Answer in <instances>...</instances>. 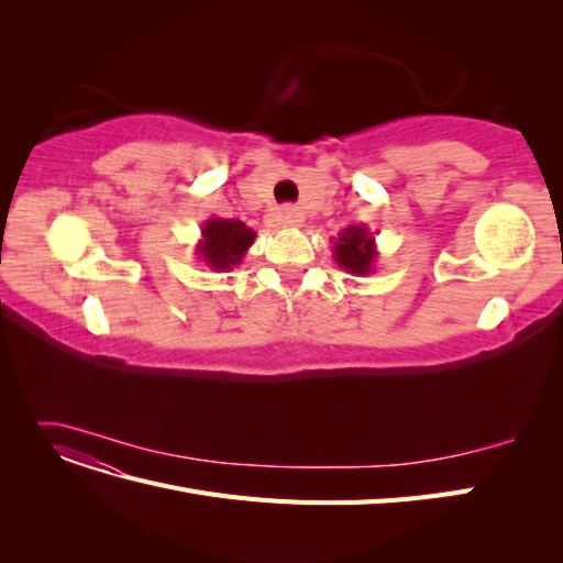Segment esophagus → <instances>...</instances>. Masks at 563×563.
Listing matches in <instances>:
<instances>
[{
  "label": "esophagus",
  "instance_id": "1",
  "mask_svg": "<svg viewBox=\"0 0 563 563\" xmlns=\"http://www.w3.org/2000/svg\"><path fill=\"white\" fill-rule=\"evenodd\" d=\"M279 218H282V223H286V225H300L305 220L302 211L291 207V203H286V207L279 211Z\"/></svg>",
  "mask_w": 563,
  "mask_h": 563
}]
</instances>
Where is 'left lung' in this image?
<instances>
[{"instance_id": "1", "label": "left lung", "mask_w": 563, "mask_h": 563, "mask_svg": "<svg viewBox=\"0 0 563 563\" xmlns=\"http://www.w3.org/2000/svg\"><path fill=\"white\" fill-rule=\"evenodd\" d=\"M333 261L356 277L373 275L378 261L376 236L366 225H350L333 236Z\"/></svg>"}]
</instances>
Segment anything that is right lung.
Instances as JSON below:
<instances>
[{
	"label": "right lung",
	"mask_w": 563,
	"mask_h": 563,
	"mask_svg": "<svg viewBox=\"0 0 563 563\" xmlns=\"http://www.w3.org/2000/svg\"><path fill=\"white\" fill-rule=\"evenodd\" d=\"M253 242L255 232L246 228L242 220L209 218L201 225V240L197 242L195 253L209 269L230 272L242 263Z\"/></svg>",
	"instance_id": "obj_1"
}]
</instances>
